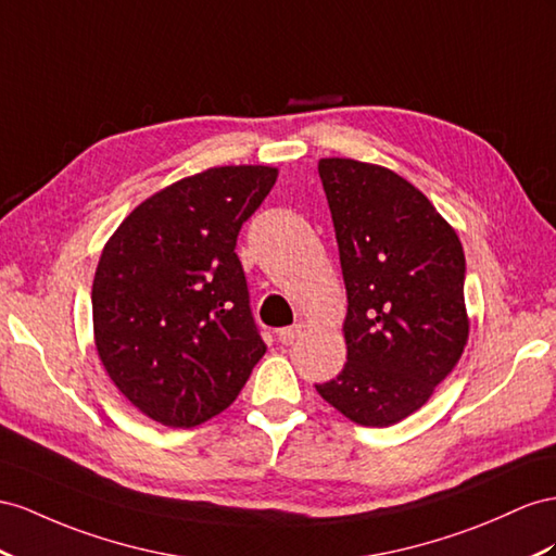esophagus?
I'll return each mask as SVG.
<instances>
[{
  "mask_svg": "<svg viewBox=\"0 0 556 556\" xmlns=\"http://www.w3.org/2000/svg\"><path fill=\"white\" fill-rule=\"evenodd\" d=\"M303 338V326L301 324H293V326H287V329L279 331V343L281 345H293L295 340Z\"/></svg>",
  "mask_w": 556,
  "mask_h": 556,
  "instance_id": "obj_1",
  "label": "esophagus"
}]
</instances>
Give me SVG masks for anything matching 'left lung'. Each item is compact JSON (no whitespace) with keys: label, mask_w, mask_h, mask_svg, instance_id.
<instances>
[{"label":"left lung","mask_w":556,"mask_h":556,"mask_svg":"<svg viewBox=\"0 0 556 556\" xmlns=\"http://www.w3.org/2000/svg\"><path fill=\"white\" fill-rule=\"evenodd\" d=\"M348 291V364L317 392L352 422L388 427L430 400L467 345L458 235L394 170L319 160Z\"/></svg>","instance_id":"left-lung-1"}]
</instances>
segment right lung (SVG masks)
Wrapping results in <instances>:
<instances>
[{"label": "right lung", "instance_id": "right-lung-1", "mask_svg": "<svg viewBox=\"0 0 556 556\" xmlns=\"http://www.w3.org/2000/svg\"><path fill=\"white\" fill-rule=\"evenodd\" d=\"M273 166H216L138 204L96 267L93 338L140 414L194 427L230 406L265 354L237 237L273 190Z\"/></svg>", "mask_w": 556, "mask_h": 556}]
</instances>
